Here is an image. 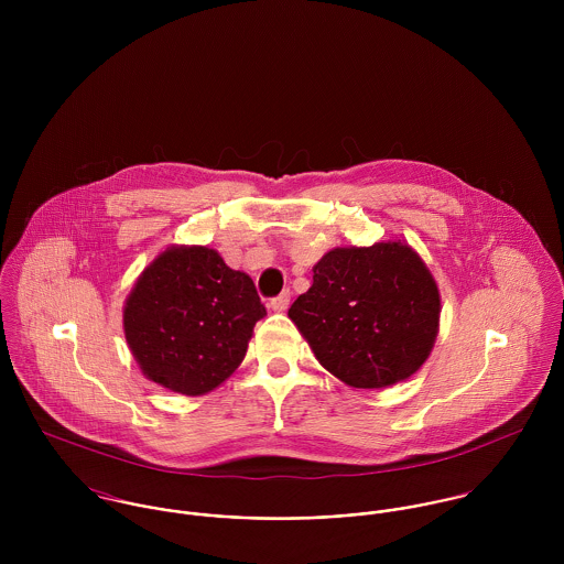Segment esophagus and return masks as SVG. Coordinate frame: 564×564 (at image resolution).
Returning a JSON list of instances; mask_svg holds the SVG:
<instances>
[{
  "label": "esophagus",
  "instance_id": "obj_1",
  "mask_svg": "<svg viewBox=\"0 0 564 564\" xmlns=\"http://www.w3.org/2000/svg\"><path fill=\"white\" fill-rule=\"evenodd\" d=\"M289 302H291V291L286 289V291H282L278 297H273V300L269 302V308L275 311V313H282V311L289 308Z\"/></svg>",
  "mask_w": 564,
  "mask_h": 564
}]
</instances>
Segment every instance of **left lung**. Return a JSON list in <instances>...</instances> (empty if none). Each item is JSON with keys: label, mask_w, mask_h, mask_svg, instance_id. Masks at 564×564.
I'll return each instance as SVG.
<instances>
[{"label": "left lung", "mask_w": 564, "mask_h": 564, "mask_svg": "<svg viewBox=\"0 0 564 564\" xmlns=\"http://www.w3.org/2000/svg\"><path fill=\"white\" fill-rule=\"evenodd\" d=\"M313 271V286L293 302L289 317L332 376L354 389H382L425 362L441 297L408 245L336 247Z\"/></svg>", "instance_id": "1"}]
</instances>
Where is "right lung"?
<instances>
[{
    "label": "right lung",
    "instance_id": "add662e5",
    "mask_svg": "<svg viewBox=\"0 0 564 564\" xmlns=\"http://www.w3.org/2000/svg\"><path fill=\"white\" fill-rule=\"evenodd\" d=\"M267 315L249 275L208 247H171L143 271L123 329L143 373L169 391L204 395L235 373Z\"/></svg>",
    "mask_w": 564,
    "mask_h": 564
}]
</instances>
